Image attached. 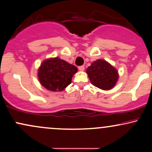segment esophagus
Wrapping results in <instances>:
<instances>
[{
	"label": "esophagus",
	"mask_w": 152,
	"mask_h": 152,
	"mask_svg": "<svg viewBox=\"0 0 152 152\" xmlns=\"http://www.w3.org/2000/svg\"><path fill=\"white\" fill-rule=\"evenodd\" d=\"M84 69H85L84 66H79V67H78V70H79L80 71H84Z\"/></svg>",
	"instance_id": "34e87169"
}]
</instances>
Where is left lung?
I'll return each mask as SVG.
<instances>
[{
	"label": "left lung",
	"mask_w": 152,
	"mask_h": 152,
	"mask_svg": "<svg viewBox=\"0 0 152 152\" xmlns=\"http://www.w3.org/2000/svg\"><path fill=\"white\" fill-rule=\"evenodd\" d=\"M91 83L102 90H110L116 85L118 71L107 61L102 59L93 62L86 69Z\"/></svg>",
	"instance_id": "1"
}]
</instances>
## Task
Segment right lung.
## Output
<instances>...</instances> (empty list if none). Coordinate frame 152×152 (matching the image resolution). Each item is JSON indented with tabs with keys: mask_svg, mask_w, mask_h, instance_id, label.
Here are the masks:
<instances>
[{
	"mask_svg": "<svg viewBox=\"0 0 152 152\" xmlns=\"http://www.w3.org/2000/svg\"><path fill=\"white\" fill-rule=\"evenodd\" d=\"M77 68L64 60L57 58H48L38 69V77L40 83L51 91H61L71 83Z\"/></svg>",
	"mask_w": 152,
	"mask_h": 152,
	"instance_id": "add662e5",
	"label": "right lung"
}]
</instances>
